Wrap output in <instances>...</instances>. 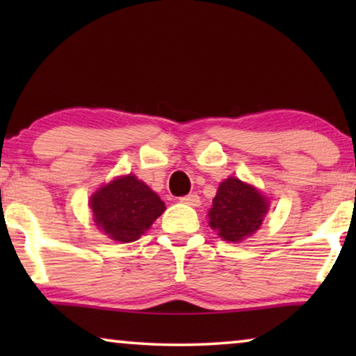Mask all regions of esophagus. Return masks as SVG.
I'll return each instance as SVG.
<instances>
[{"instance_id": "1", "label": "esophagus", "mask_w": 356, "mask_h": 356, "mask_svg": "<svg viewBox=\"0 0 356 356\" xmlns=\"http://www.w3.org/2000/svg\"><path fill=\"white\" fill-rule=\"evenodd\" d=\"M179 201H181L183 204H186V206H193V207L201 206V197H199L197 194H188V196H183Z\"/></svg>"}]
</instances>
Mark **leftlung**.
Wrapping results in <instances>:
<instances>
[{
    "label": "left lung",
    "instance_id": "1",
    "mask_svg": "<svg viewBox=\"0 0 356 356\" xmlns=\"http://www.w3.org/2000/svg\"><path fill=\"white\" fill-rule=\"evenodd\" d=\"M267 211L269 201L261 191L230 177L218 184L207 213L209 225L225 241L240 243L259 230Z\"/></svg>",
    "mask_w": 356,
    "mask_h": 356
}]
</instances>
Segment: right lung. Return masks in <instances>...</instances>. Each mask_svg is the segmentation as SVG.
I'll return each instance as SVG.
<instances>
[{"label":"right lung","mask_w":356,"mask_h":356,"mask_svg":"<svg viewBox=\"0 0 356 356\" xmlns=\"http://www.w3.org/2000/svg\"><path fill=\"white\" fill-rule=\"evenodd\" d=\"M89 206L99 230L120 243L139 240L165 211L159 194L134 175L104 184L92 194Z\"/></svg>","instance_id":"obj_1"}]
</instances>
